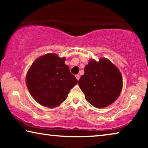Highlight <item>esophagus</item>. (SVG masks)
I'll return each mask as SVG.
<instances>
[{
    "label": "esophagus",
    "mask_w": 148,
    "mask_h": 148,
    "mask_svg": "<svg viewBox=\"0 0 148 148\" xmlns=\"http://www.w3.org/2000/svg\"><path fill=\"white\" fill-rule=\"evenodd\" d=\"M76 79H77V81H78V80H79V75H76Z\"/></svg>",
    "instance_id": "obj_1"
}]
</instances>
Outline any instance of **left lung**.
<instances>
[{"label": "left lung", "mask_w": 148, "mask_h": 148, "mask_svg": "<svg viewBox=\"0 0 148 148\" xmlns=\"http://www.w3.org/2000/svg\"><path fill=\"white\" fill-rule=\"evenodd\" d=\"M78 84L85 98L94 107L103 108L118 98L123 87L122 76L117 67L105 58L91 59L84 68Z\"/></svg>", "instance_id": "8db88e82"}]
</instances>
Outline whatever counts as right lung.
I'll return each instance as SVG.
<instances>
[{
	"label": "right lung",
	"mask_w": 148,
	"mask_h": 148,
	"mask_svg": "<svg viewBox=\"0 0 148 148\" xmlns=\"http://www.w3.org/2000/svg\"><path fill=\"white\" fill-rule=\"evenodd\" d=\"M64 61L65 57L47 53L35 60L27 72V88L35 101L42 106L49 108L58 106L77 84V79Z\"/></svg>",
	"instance_id": "obj_1"
}]
</instances>
